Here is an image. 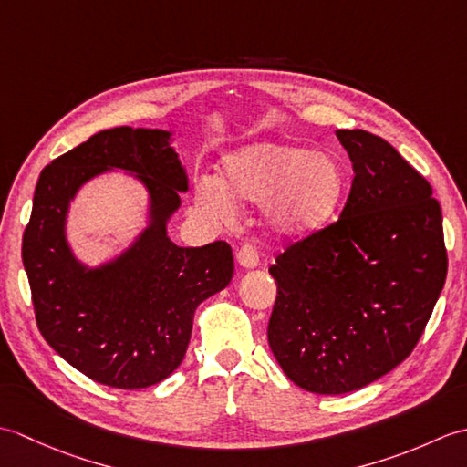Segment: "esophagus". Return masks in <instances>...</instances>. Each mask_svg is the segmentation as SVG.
<instances>
[{
    "instance_id": "esophagus-1",
    "label": "esophagus",
    "mask_w": 467,
    "mask_h": 467,
    "mask_svg": "<svg viewBox=\"0 0 467 467\" xmlns=\"http://www.w3.org/2000/svg\"><path fill=\"white\" fill-rule=\"evenodd\" d=\"M236 261H239L246 269H253V266L259 265V251L253 243H244L239 253H236Z\"/></svg>"
}]
</instances>
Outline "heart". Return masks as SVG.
Masks as SVG:
<instances>
[{"instance_id":"heart-1","label":"heart","mask_w":467,"mask_h":467,"mask_svg":"<svg viewBox=\"0 0 467 467\" xmlns=\"http://www.w3.org/2000/svg\"><path fill=\"white\" fill-rule=\"evenodd\" d=\"M231 192L243 201L266 204L276 233L305 234L335 214L345 192V174L329 154L306 152L281 142H259L224 161ZM196 198L218 221L233 216V198L216 178H201Z\"/></svg>"}]
</instances>
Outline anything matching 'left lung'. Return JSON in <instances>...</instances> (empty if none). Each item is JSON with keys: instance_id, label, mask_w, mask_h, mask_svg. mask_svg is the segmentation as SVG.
Masks as SVG:
<instances>
[{"instance_id": "8db88e82", "label": "left lung", "mask_w": 467, "mask_h": 467, "mask_svg": "<svg viewBox=\"0 0 467 467\" xmlns=\"http://www.w3.org/2000/svg\"><path fill=\"white\" fill-rule=\"evenodd\" d=\"M355 178L341 216L269 269L271 351L303 389L349 393L408 359L448 275L431 184L381 136L337 130Z\"/></svg>"}]
</instances>
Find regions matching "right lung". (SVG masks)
I'll return each instance as SVG.
<instances>
[{
    "instance_id": "1",
    "label": "right lung",
    "mask_w": 467,
    "mask_h": 467,
    "mask_svg": "<svg viewBox=\"0 0 467 467\" xmlns=\"http://www.w3.org/2000/svg\"><path fill=\"white\" fill-rule=\"evenodd\" d=\"M168 138L120 126L57 156L39 174L22 239L39 333L78 371L118 389L154 385L181 365L196 306L224 289L234 271L224 241L184 249L166 236L164 221L181 204L178 191H186ZM108 165L143 176L155 223L120 262L86 274L67 249L63 218L77 186Z\"/></svg>"
}]
</instances>
